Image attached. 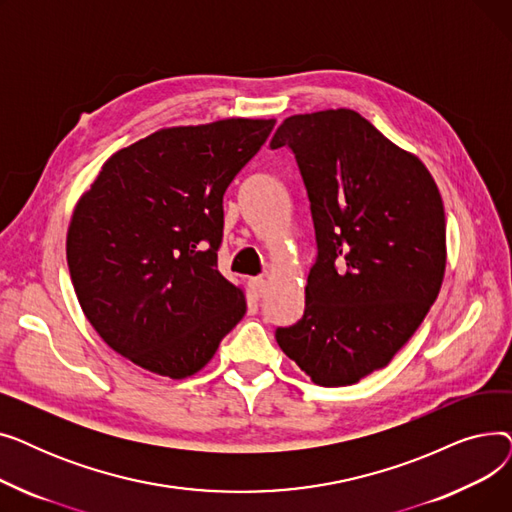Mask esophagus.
<instances>
[{
    "label": "esophagus",
    "instance_id": "esophagus-1",
    "mask_svg": "<svg viewBox=\"0 0 512 512\" xmlns=\"http://www.w3.org/2000/svg\"><path fill=\"white\" fill-rule=\"evenodd\" d=\"M249 288H251V294H253L255 299H261L263 294H265V290H267V282L263 278H253L249 282Z\"/></svg>",
    "mask_w": 512,
    "mask_h": 512
}]
</instances>
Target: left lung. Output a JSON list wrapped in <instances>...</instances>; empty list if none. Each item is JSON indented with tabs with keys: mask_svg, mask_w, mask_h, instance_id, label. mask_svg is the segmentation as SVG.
<instances>
[{
	"mask_svg": "<svg viewBox=\"0 0 512 512\" xmlns=\"http://www.w3.org/2000/svg\"><path fill=\"white\" fill-rule=\"evenodd\" d=\"M280 147L297 161L317 253L303 317L276 340L315 384L351 386L390 363L438 297L442 199L421 161L353 110L286 118Z\"/></svg>",
	"mask_w": 512,
	"mask_h": 512,
	"instance_id": "8db88e82",
	"label": "left lung"
}]
</instances>
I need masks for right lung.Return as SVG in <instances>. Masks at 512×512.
<instances>
[{"instance_id": "right-lung-1", "label": "right lung", "mask_w": 512, "mask_h": 512, "mask_svg": "<svg viewBox=\"0 0 512 512\" xmlns=\"http://www.w3.org/2000/svg\"><path fill=\"white\" fill-rule=\"evenodd\" d=\"M274 124L166 128L105 161L72 213L66 257L80 307L118 355L182 380L247 313L218 270L224 193Z\"/></svg>"}]
</instances>
